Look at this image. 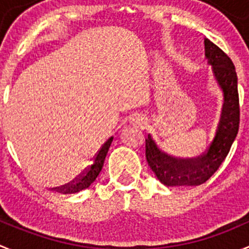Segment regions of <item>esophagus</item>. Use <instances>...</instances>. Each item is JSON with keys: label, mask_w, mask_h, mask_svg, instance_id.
I'll return each instance as SVG.
<instances>
[{"label": "esophagus", "mask_w": 249, "mask_h": 249, "mask_svg": "<svg viewBox=\"0 0 249 249\" xmlns=\"http://www.w3.org/2000/svg\"><path fill=\"white\" fill-rule=\"evenodd\" d=\"M132 124L136 125V126H142L144 123L143 120H142V118H134V119H132Z\"/></svg>", "instance_id": "1"}]
</instances>
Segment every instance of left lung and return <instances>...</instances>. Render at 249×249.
<instances>
[{"mask_svg":"<svg viewBox=\"0 0 249 249\" xmlns=\"http://www.w3.org/2000/svg\"><path fill=\"white\" fill-rule=\"evenodd\" d=\"M206 57L224 92V107L218 131L208 151L192 159H178L163 153L152 137L146 139V158L158 180L166 186L204 183L225 160L240 127L237 74L232 60L215 43L206 38Z\"/></svg>","mask_w":249,"mask_h":249,"instance_id":"8db88e82","label":"left lung"}]
</instances>
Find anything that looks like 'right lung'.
I'll return each instance as SVG.
<instances>
[{
    "mask_svg": "<svg viewBox=\"0 0 249 249\" xmlns=\"http://www.w3.org/2000/svg\"><path fill=\"white\" fill-rule=\"evenodd\" d=\"M113 141V137H109L107 141L105 142L102 147H101L100 151L97 152L95 157H93V160L88 168H85V170L83 171L81 174H79L73 181H71L69 183L63 186H59V187H54L57 192H60V194L63 195H68V194H76V192H80L83 190L88 189L89 186L96 180V178L98 176V174L101 173L102 170L103 163H105L106 156L108 153V149H109L110 143Z\"/></svg>",
    "mask_w": 249,
    "mask_h": 249,
    "instance_id": "1",
    "label": "right lung"
}]
</instances>
